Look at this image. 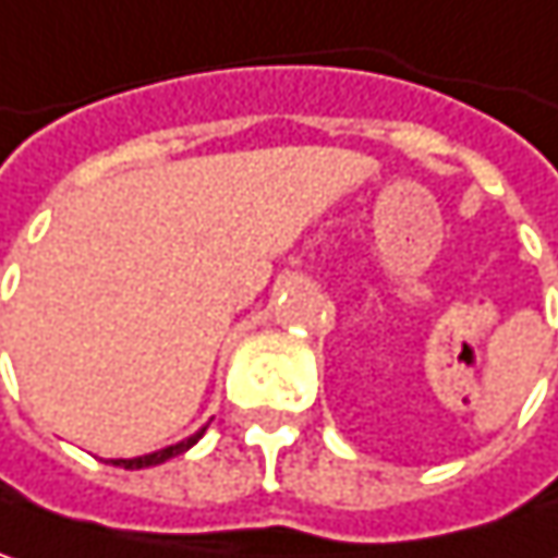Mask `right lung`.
<instances>
[{
  "label": "right lung",
  "mask_w": 558,
  "mask_h": 558,
  "mask_svg": "<svg viewBox=\"0 0 558 558\" xmlns=\"http://www.w3.org/2000/svg\"><path fill=\"white\" fill-rule=\"evenodd\" d=\"M204 430L201 428L197 434H191L187 440H178L172 447H162V450H156V453H146V457H133V460H111L114 466H124V470H146V466H159V463H166V460H172L178 453H184V450H191L201 437H204Z\"/></svg>",
  "instance_id": "obj_1"
}]
</instances>
